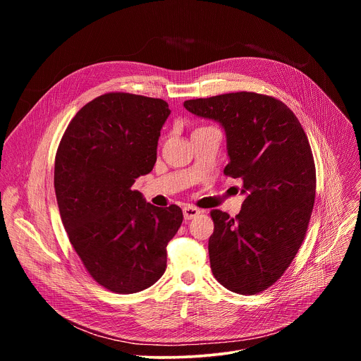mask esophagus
I'll return each instance as SVG.
<instances>
[{"mask_svg": "<svg viewBox=\"0 0 361 361\" xmlns=\"http://www.w3.org/2000/svg\"><path fill=\"white\" fill-rule=\"evenodd\" d=\"M200 213L201 212L197 207H194V205H185V207L183 209V214H184L185 220H192L197 216H200Z\"/></svg>", "mask_w": 361, "mask_h": 361, "instance_id": "esophagus-1", "label": "esophagus"}]
</instances>
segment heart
Masks as SVG:
<instances>
[{"instance_id":"1","label":"heart","mask_w":361,"mask_h":361,"mask_svg":"<svg viewBox=\"0 0 361 361\" xmlns=\"http://www.w3.org/2000/svg\"><path fill=\"white\" fill-rule=\"evenodd\" d=\"M198 128H201V127H198Z\"/></svg>"}]
</instances>
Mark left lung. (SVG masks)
Masks as SVG:
<instances>
[{
  "label": "left lung",
  "instance_id": "left-lung-1",
  "mask_svg": "<svg viewBox=\"0 0 361 361\" xmlns=\"http://www.w3.org/2000/svg\"><path fill=\"white\" fill-rule=\"evenodd\" d=\"M184 107L221 123L230 157L224 174L241 178L247 195L235 217L210 213L213 274L230 291L262 293L290 267L310 223L316 198L310 142L294 113L271 95L228 92L188 99Z\"/></svg>",
  "mask_w": 361,
  "mask_h": 361
}]
</instances>
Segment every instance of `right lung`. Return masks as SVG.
<instances>
[{
	"mask_svg": "<svg viewBox=\"0 0 361 361\" xmlns=\"http://www.w3.org/2000/svg\"><path fill=\"white\" fill-rule=\"evenodd\" d=\"M164 99L106 92L70 121L56 154L54 188L61 221L87 273L104 288L133 294L166 271L169 241L183 212L154 207L133 190L157 160Z\"/></svg>",
	"mask_w": 361,
	"mask_h": 361,
	"instance_id": "obj_1",
	"label": "right lung"
}]
</instances>
